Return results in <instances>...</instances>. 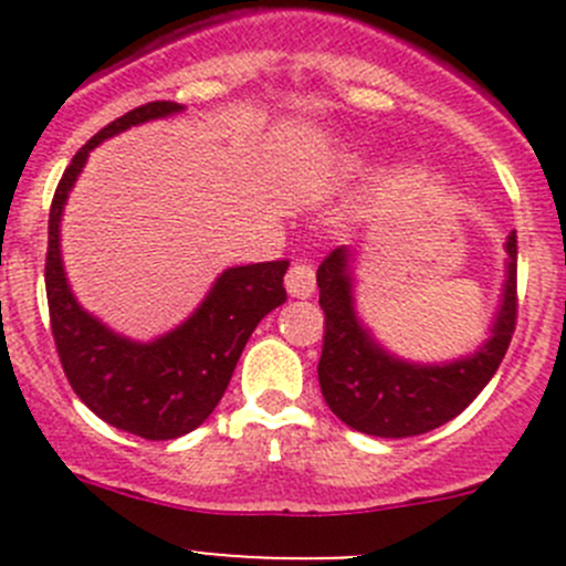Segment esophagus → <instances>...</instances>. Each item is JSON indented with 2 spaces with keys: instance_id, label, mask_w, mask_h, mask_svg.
I'll return each instance as SVG.
<instances>
[{
  "instance_id": "esophagus-1",
  "label": "esophagus",
  "mask_w": 566,
  "mask_h": 566,
  "mask_svg": "<svg viewBox=\"0 0 566 566\" xmlns=\"http://www.w3.org/2000/svg\"><path fill=\"white\" fill-rule=\"evenodd\" d=\"M284 284H287V293L293 298H312L315 295V268L306 265V262H295Z\"/></svg>"
}]
</instances>
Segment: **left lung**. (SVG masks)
<instances>
[{
    "label": "left lung",
    "instance_id": "left-lung-1",
    "mask_svg": "<svg viewBox=\"0 0 566 566\" xmlns=\"http://www.w3.org/2000/svg\"><path fill=\"white\" fill-rule=\"evenodd\" d=\"M504 284L490 336L449 361H408L380 345L356 306V254L331 251L317 268L325 312L319 391L336 419L375 438H413L460 416L490 384L512 342L517 317V238L504 243Z\"/></svg>",
    "mask_w": 566,
    "mask_h": 566
}]
</instances>
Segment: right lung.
<instances>
[{
  "instance_id": "obj_1",
  "label": "right lung",
  "mask_w": 566,
  "mask_h": 566,
  "mask_svg": "<svg viewBox=\"0 0 566 566\" xmlns=\"http://www.w3.org/2000/svg\"><path fill=\"white\" fill-rule=\"evenodd\" d=\"M182 108L175 101H156L98 130L73 156L49 213L45 295L62 369L78 399L98 419L147 441H172L197 430L224 397L251 331L287 301L284 273L290 262L227 268L180 325L156 339L139 342L108 328L73 295L62 265L60 224L90 153L134 125L175 117Z\"/></svg>"
}]
</instances>
